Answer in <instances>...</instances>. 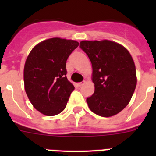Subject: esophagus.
<instances>
[{"instance_id":"34e87169","label":"esophagus","mask_w":156,"mask_h":156,"mask_svg":"<svg viewBox=\"0 0 156 156\" xmlns=\"http://www.w3.org/2000/svg\"><path fill=\"white\" fill-rule=\"evenodd\" d=\"M84 83H85V81H83V82H81V83H78V86L81 87V86H83V85L84 84Z\"/></svg>"}]
</instances>
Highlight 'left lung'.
<instances>
[{
	"label": "left lung",
	"instance_id": "8db88e82",
	"mask_svg": "<svg viewBox=\"0 0 156 156\" xmlns=\"http://www.w3.org/2000/svg\"><path fill=\"white\" fill-rule=\"evenodd\" d=\"M80 48L92 65L94 92L87 98L93 112L110 117L129 104L137 85L136 67L125 47L108 40L82 41Z\"/></svg>",
	"mask_w": 156,
	"mask_h": 156
}]
</instances>
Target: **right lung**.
<instances>
[{
	"instance_id": "add662e5",
	"label": "right lung",
	"mask_w": 156,
	"mask_h": 156,
	"mask_svg": "<svg viewBox=\"0 0 156 156\" xmlns=\"http://www.w3.org/2000/svg\"><path fill=\"white\" fill-rule=\"evenodd\" d=\"M79 46L73 40L53 37L37 44L26 60L24 87L34 108L48 116L66 108L74 86L66 76V61Z\"/></svg>"
}]
</instances>
